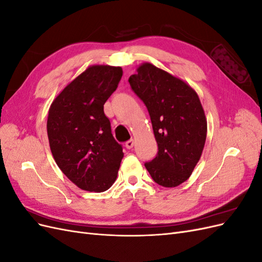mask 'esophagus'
Masks as SVG:
<instances>
[{"instance_id":"obj_1","label":"esophagus","mask_w":262,"mask_h":262,"mask_svg":"<svg viewBox=\"0 0 262 262\" xmlns=\"http://www.w3.org/2000/svg\"><path fill=\"white\" fill-rule=\"evenodd\" d=\"M134 146V141L131 139V140H129V141H126L125 142V147L128 148V149H131L132 147Z\"/></svg>"}]
</instances>
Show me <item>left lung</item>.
<instances>
[{"mask_svg":"<svg viewBox=\"0 0 262 262\" xmlns=\"http://www.w3.org/2000/svg\"><path fill=\"white\" fill-rule=\"evenodd\" d=\"M129 83L148 110L158 146L145 167L156 184L177 187L192 173L207 139L200 99L184 81L150 63L139 67Z\"/></svg>","mask_w":262,"mask_h":262,"instance_id":"obj_1","label":"left lung"}]
</instances>
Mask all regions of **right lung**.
<instances>
[{
	"label": "right lung",
	"instance_id": "right-lung-1",
	"mask_svg": "<svg viewBox=\"0 0 262 262\" xmlns=\"http://www.w3.org/2000/svg\"><path fill=\"white\" fill-rule=\"evenodd\" d=\"M121 77L120 67H90L58 95L49 109L47 131L54 161L86 191H106L120 167L122 145L113 137L104 105Z\"/></svg>",
	"mask_w": 262,
	"mask_h": 262
}]
</instances>
